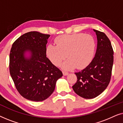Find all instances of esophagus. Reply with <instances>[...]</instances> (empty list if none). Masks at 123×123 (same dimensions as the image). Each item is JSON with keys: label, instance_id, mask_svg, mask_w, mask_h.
<instances>
[{"label": "esophagus", "instance_id": "obj_1", "mask_svg": "<svg viewBox=\"0 0 123 123\" xmlns=\"http://www.w3.org/2000/svg\"><path fill=\"white\" fill-rule=\"evenodd\" d=\"M68 72H65V71H63V74L64 75H67L68 74Z\"/></svg>", "mask_w": 123, "mask_h": 123}]
</instances>
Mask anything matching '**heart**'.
<instances>
[{"mask_svg":"<svg viewBox=\"0 0 123 123\" xmlns=\"http://www.w3.org/2000/svg\"><path fill=\"white\" fill-rule=\"evenodd\" d=\"M56 45L49 44L46 54L53 64L59 65L65 58H69L62 67L67 70L77 67L81 69L86 67L93 58L96 48L94 38L90 35L75 33L63 35L55 39Z\"/></svg>","mask_w":123,"mask_h":123,"instance_id":"heart-1","label":"heart"}]
</instances>
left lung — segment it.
I'll return each mask as SVG.
<instances>
[{
	"label": "left lung",
	"instance_id": "left-lung-1",
	"mask_svg": "<svg viewBox=\"0 0 123 123\" xmlns=\"http://www.w3.org/2000/svg\"><path fill=\"white\" fill-rule=\"evenodd\" d=\"M93 31L97 38L95 56L88 66L75 73L77 80L72 86L77 95L88 99L98 96L108 86L114 62V51L110 40L102 32Z\"/></svg>",
	"mask_w": 123,
	"mask_h": 123
}]
</instances>
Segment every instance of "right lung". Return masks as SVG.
<instances>
[{
  "label": "right lung",
  "instance_id": "obj_1",
  "mask_svg": "<svg viewBox=\"0 0 123 123\" xmlns=\"http://www.w3.org/2000/svg\"><path fill=\"white\" fill-rule=\"evenodd\" d=\"M50 35L37 31L26 33L13 43L9 55V72L22 96L33 101L48 98L55 90L56 80L63 76L59 69L46 57ZM30 53L26 58V52Z\"/></svg>",
  "mask_w": 123,
  "mask_h": 123
}]
</instances>
